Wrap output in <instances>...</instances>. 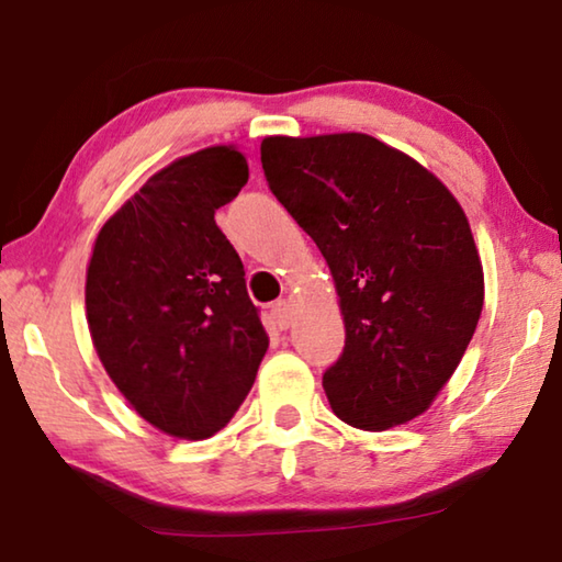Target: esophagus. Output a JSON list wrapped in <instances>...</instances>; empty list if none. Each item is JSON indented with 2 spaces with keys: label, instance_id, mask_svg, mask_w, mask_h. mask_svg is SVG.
I'll return each instance as SVG.
<instances>
[{
  "label": "esophagus",
  "instance_id": "esophagus-1",
  "mask_svg": "<svg viewBox=\"0 0 562 562\" xmlns=\"http://www.w3.org/2000/svg\"><path fill=\"white\" fill-rule=\"evenodd\" d=\"M272 315H274V321H278L280 328L288 330L292 325V307L288 300H278V303H272Z\"/></svg>",
  "mask_w": 562,
  "mask_h": 562
}]
</instances>
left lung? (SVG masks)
<instances>
[{
    "instance_id": "1",
    "label": "left lung",
    "mask_w": 562,
    "mask_h": 562,
    "mask_svg": "<svg viewBox=\"0 0 562 562\" xmlns=\"http://www.w3.org/2000/svg\"><path fill=\"white\" fill-rule=\"evenodd\" d=\"M272 194L321 249L346 325L323 375L333 414L386 431L454 375L484 305L464 209L429 169L366 133L267 136Z\"/></svg>"
}]
</instances>
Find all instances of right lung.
<instances>
[{"mask_svg": "<svg viewBox=\"0 0 562 562\" xmlns=\"http://www.w3.org/2000/svg\"><path fill=\"white\" fill-rule=\"evenodd\" d=\"M247 179L234 144L176 158L100 227L88 262L100 363L133 412L176 439L222 431L270 346L241 259L214 222Z\"/></svg>", "mask_w": 562, "mask_h": 562, "instance_id": "add662e5", "label": "right lung"}]
</instances>
